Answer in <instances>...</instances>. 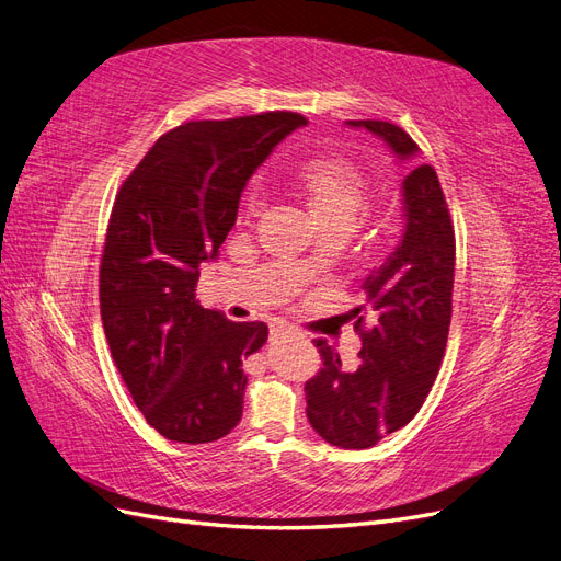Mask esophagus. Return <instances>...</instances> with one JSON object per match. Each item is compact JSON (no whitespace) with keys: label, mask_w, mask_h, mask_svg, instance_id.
<instances>
[{"label":"esophagus","mask_w":561,"mask_h":561,"mask_svg":"<svg viewBox=\"0 0 561 561\" xmlns=\"http://www.w3.org/2000/svg\"><path fill=\"white\" fill-rule=\"evenodd\" d=\"M280 334H290V330H287V328H271V336H280Z\"/></svg>","instance_id":"34e87169"}]
</instances>
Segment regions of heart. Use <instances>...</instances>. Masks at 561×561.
Returning <instances> with one entry per match:
<instances>
[{
    "instance_id": "1",
    "label": "heart",
    "mask_w": 561,
    "mask_h": 561,
    "mask_svg": "<svg viewBox=\"0 0 561 561\" xmlns=\"http://www.w3.org/2000/svg\"><path fill=\"white\" fill-rule=\"evenodd\" d=\"M290 182L313 213L322 231H351L369 208V178L360 165H355L342 154H316L301 161L290 173ZM262 208V194L257 190L248 192L243 206L245 219H254ZM304 268L309 271V264Z\"/></svg>"
}]
</instances>
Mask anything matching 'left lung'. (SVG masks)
Here are the masks:
<instances>
[{"label": "left lung", "instance_id": "left-lung-1", "mask_svg": "<svg viewBox=\"0 0 561 561\" xmlns=\"http://www.w3.org/2000/svg\"><path fill=\"white\" fill-rule=\"evenodd\" d=\"M379 135L400 159L419 145L400 126L379 118L348 122ZM407 227L388 262L363 283L355 309L363 348L355 367L318 339L320 369L304 386L307 416L325 443L342 449L375 447L404 428L426 400L447 348L456 266L454 222L435 168L423 163L402 182ZM373 316L367 327L364 316Z\"/></svg>", "mask_w": 561, "mask_h": 561}]
</instances>
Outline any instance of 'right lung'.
I'll list each match as a JSON object with an SVG mask.
<instances>
[{
	"mask_svg": "<svg viewBox=\"0 0 561 561\" xmlns=\"http://www.w3.org/2000/svg\"><path fill=\"white\" fill-rule=\"evenodd\" d=\"M307 124L297 112L186 122L161 135L114 198L100 316L133 402L173 443H215L241 421V365L268 328L203 309L196 283L231 231L254 168Z\"/></svg>",
	"mask_w": 561,
	"mask_h": 561,
	"instance_id": "add662e5",
	"label": "right lung"
}]
</instances>
